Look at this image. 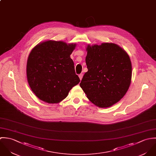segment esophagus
<instances>
[{
    "mask_svg": "<svg viewBox=\"0 0 156 156\" xmlns=\"http://www.w3.org/2000/svg\"><path fill=\"white\" fill-rule=\"evenodd\" d=\"M78 76H79V78H80V80H81L82 78H83V73H81V74H80Z\"/></svg>",
    "mask_w": 156,
    "mask_h": 156,
    "instance_id": "obj_1",
    "label": "esophagus"
}]
</instances>
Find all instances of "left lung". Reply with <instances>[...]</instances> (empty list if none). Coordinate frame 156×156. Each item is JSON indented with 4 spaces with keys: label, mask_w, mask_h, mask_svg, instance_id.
I'll list each match as a JSON object with an SVG mask.
<instances>
[{
    "label": "left lung",
    "mask_w": 156,
    "mask_h": 156,
    "mask_svg": "<svg viewBox=\"0 0 156 156\" xmlns=\"http://www.w3.org/2000/svg\"><path fill=\"white\" fill-rule=\"evenodd\" d=\"M87 51L88 71L80 85L94 105L109 107L120 101L128 90L132 75L130 58L114 43L88 45Z\"/></svg>",
    "instance_id": "left-lung-1"
}]
</instances>
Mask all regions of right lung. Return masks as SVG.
I'll return each instance as SVG.
<instances>
[{"mask_svg": "<svg viewBox=\"0 0 156 156\" xmlns=\"http://www.w3.org/2000/svg\"><path fill=\"white\" fill-rule=\"evenodd\" d=\"M75 46V44L49 40L33 48L27 62V79L40 99L58 103L80 83L70 57Z\"/></svg>", "mask_w": 156, "mask_h": 156, "instance_id": "add662e5", "label": "right lung"}]
</instances>
